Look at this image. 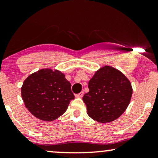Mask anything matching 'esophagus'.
<instances>
[{
    "mask_svg": "<svg viewBox=\"0 0 158 158\" xmlns=\"http://www.w3.org/2000/svg\"><path fill=\"white\" fill-rule=\"evenodd\" d=\"M83 94H84V92L81 91V93H79V94H75V97H76V98H82L83 96Z\"/></svg>",
    "mask_w": 158,
    "mask_h": 158,
    "instance_id": "obj_1",
    "label": "esophagus"
}]
</instances>
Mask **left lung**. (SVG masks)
<instances>
[{
    "label": "left lung",
    "instance_id": "1",
    "mask_svg": "<svg viewBox=\"0 0 158 158\" xmlns=\"http://www.w3.org/2000/svg\"><path fill=\"white\" fill-rule=\"evenodd\" d=\"M89 92L83 100L88 116L101 123L114 121L125 111L130 102L132 88L124 74L105 66L88 82Z\"/></svg>",
    "mask_w": 158,
    "mask_h": 158
}]
</instances>
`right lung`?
<instances>
[{
  "instance_id": "right-lung-1",
  "label": "right lung",
  "mask_w": 158,
  "mask_h": 158,
  "mask_svg": "<svg viewBox=\"0 0 158 158\" xmlns=\"http://www.w3.org/2000/svg\"><path fill=\"white\" fill-rule=\"evenodd\" d=\"M21 96L31 114L45 122L63 114L75 98L64 75L51 69H42L29 75L21 87Z\"/></svg>"
}]
</instances>
